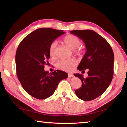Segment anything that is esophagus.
I'll list each match as a JSON object with an SVG mask.
<instances>
[{
	"label": "esophagus",
	"instance_id": "1",
	"mask_svg": "<svg viewBox=\"0 0 127 127\" xmlns=\"http://www.w3.org/2000/svg\"><path fill=\"white\" fill-rule=\"evenodd\" d=\"M74 76V75L73 74H68V77H69V78H71V77H73Z\"/></svg>",
	"mask_w": 127,
	"mask_h": 127
}]
</instances>
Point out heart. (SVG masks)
I'll list each match as a JSON object with an SVG mask.
<instances>
[{
	"instance_id": "b5f03b06",
	"label": "heart",
	"mask_w": 127,
	"mask_h": 127,
	"mask_svg": "<svg viewBox=\"0 0 127 127\" xmlns=\"http://www.w3.org/2000/svg\"><path fill=\"white\" fill-rule=\"evenodd\" d=\"M63 41L65 44L72 49L74 53L77 55H81L82 54V49L78 47L81 45V41L76 36L69 35L65 36L63 38ZM57 46V42L54 41L49 46V53L51 57H54L56 54V48ZM77 62L74 59H62L57 63V66L62 70L65 71L70 72L76 66Z\"/></svg>"
}]
</instances>
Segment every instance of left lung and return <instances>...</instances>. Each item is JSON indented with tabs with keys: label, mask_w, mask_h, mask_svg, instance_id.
<instances>
[{
	"label": "left lung",
	"mask_w": 127,
	"mask_h": 127,
	"mask_svg": "<svg viewBox=\"0 0 127 127\" xmlns=\"http://www.w3.org/2000/svg\"><path fill=\"white\" fill-rule=\"evenodd\" d=\"M70 33L85 42L86 52L79 63L78 69H88V77L75 74L81 79L82 86L75 91L77 97L84 101L95 99L104 93L112 81L114 74L113 51L108 42L91 30H73Z\"/></svg>",
	"instance_id": "8db88e82"
}]
</instances>
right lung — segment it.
Segmentation results:
<instances>
[{
  "instance_id": "obj_1",
  "label": "right lung",
  "mask_w": 127,
  "mask_h": 127,
  "mask_svg": "<svg viewBox=\"0 0 127 127\" xmlns=\"http://www.w3.org/2000/svg\"><path fill=\"white\" fill-rule=\"evenodd\" d=\"M63 30L41 28L23 38L16 51L17 76L26 92L37 99L43 100L54 94L59 82L68 77L61 70L50 73L44 70L50 58L49 46Z\"/></svg>"
}]
</instances>
